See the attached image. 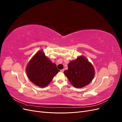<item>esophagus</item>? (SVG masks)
I'll list each match as a JSON object with an SVG mask.
<instances>
[{
  "label": "esophagus",
  "mask_w": 122,
  "mask_h": 122,
  "mask_svg": "<svg viewBox=\"0 0 122 122\" xmlns=\"http://www.w3.org/2000/svg\"><path fill=\"white\" fill-rule=\"evenodd\" d=\"M64 69H62V70H61V72H62H62H64Z\"/></svg>",
  "instance_id": "1"
}]
</instances>
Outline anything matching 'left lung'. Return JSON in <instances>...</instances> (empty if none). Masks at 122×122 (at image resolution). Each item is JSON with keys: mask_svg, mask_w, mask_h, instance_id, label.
Instances as JSON below:
<instances>
[{"mask_svg": "<svg viewBox=\"0 0 122 122\" xmlns=\"http://www.w3.org/2000/svg\"><path fill=\"white\" fill-rule=\"evenodd\" d=\"M68 66V69L64 73L75 87H83L93 79L95 74L93 66L82 55L70 61Z\"/></svg>", "mask_w": 122, "mask_h": 122, "instance_id": "8db88e82", "label": "left lung"}]
</instances>
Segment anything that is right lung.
<instances>
[{"mask_svg": "<svg viewBox=\"0 0 122 122\" xmlns=\"http://www.w3.org/2000/svg\"><path fill=\"white\" fill-rule=\"evenodd\" d=\"M60 71L55 64L46 56L43 50H39L35 54L26 68L28 79L41 87L47 86Z\"/></svg>", "mask_w": 122, "mask_h": 122, "instance_id": "right-lung-1", "label": "right lung"}]
</instances>
